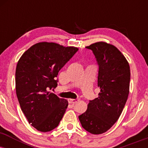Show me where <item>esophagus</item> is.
<instances>
[{
    "label": "esophagus",
    "instance_id": "obj_1",
    "mask_svg": "<svg viewBox=\"0 0 148 148\" xmlns=\"http://www.w3.org/2000/svg\"><path fill=\"white\" fill-rule=\"evenodd\" d=\"M79 101V99H68V102L69 103H75Z\"/></svg>",
    "mask_w": 148,
    "mask_h": 148
}]
</instances>
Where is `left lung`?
<instances>
[{
    "label": "left lung",
    "instance_id": "1",
    "mask_svg": "<svg viewBox=\"0 0 148 148\" xmlns=\"http://www.w3.org/2000/svg\"><path fill=\"white\" fill-rule=\"evenodd\" d=\"M86 48L92 51L99 64L100 92L79 119L87 132L101 134L111 128L123 112L130 92V67L126 58L111 44L98 42Z\"/></svg>",
    "mask_w": 148,
    "mask_h": 148
}]
</instances>
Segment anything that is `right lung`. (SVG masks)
<instances>
[{"label":"right lung","mask_w":148,"mask_h":148,"mask_svg":"<svg viewBox=\"0 0 148 148\" xmlns=\"http://www.w3.org/2000/svg\"><path fill=\"white\" fill-rule=\"evenodd\" d=\"M79 50L54 42L30 47L18 60L15 73L16 92L21 111L37 130L50 132L59 125L68 101L51 92L60 69Z\"/></svg>","instance_id":"right-lung-1"}]
</instances>
